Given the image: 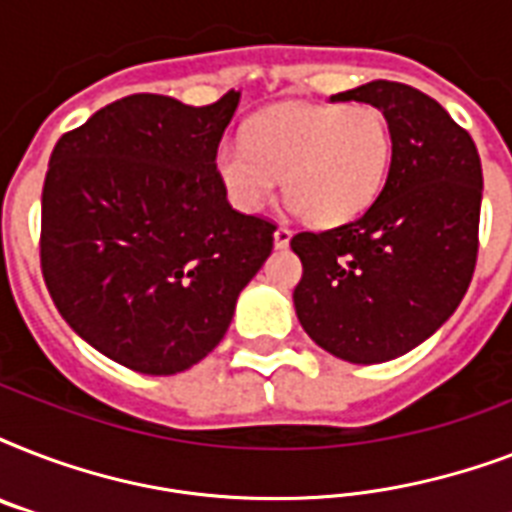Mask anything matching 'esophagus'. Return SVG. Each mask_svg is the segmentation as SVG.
Here are the masks:
<instances>
[{
  "label": "esophagus",
  "mask_w": 512,
  "mask_h": 512,
  "mask_svg": "<svg viewBox=\"0 0 512 512\" xmlns=\"http://www.w3.org/2000/svg\"><path fill=\"white\" fill-rule=\"evenodd\" d=\"M289 239H292V231H289L287 225H279L276 231H273V244L279 249H284L289 244Z\"/></svg>",
  "instance_id": "esophagus-1"
}]
</instances>
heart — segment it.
Returning <instances> with one entry per match:
<instances>
[{
	"instance_id": "heart-1",
	"label": "heart",
	"mask_w": 512,
	"mask_h": 512,
	"mask_svg": "<svg viewBox=\"0 0 512 512\" xmlns=\"http://www.w3.org/2000/svg\"><path fill=\"white\" fill-rule=\"evenodd\" d=\"M393 138L374 106H281L255 116L244 140L217 151L231 201L260 212L284 191L313 225H342L372 207L388 180Z\"/></svg>"
}]
</instances>
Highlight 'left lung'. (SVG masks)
Masks as SVG:
<instances>
[{"label": "left lung", "instance_id": "1", "mask_svg": "<svg viewBox=\"0 0 512 512\" xmlns=\"http://www.w3.org/2000/svg\"><path fill=\"white\" fill-rule=\"evenodd\" d=\"M332 100L380 108L393 162L364 215L292 236L303 263L295 311L332 356L380 364L433 335L468 292L484 175L468 130L409 84L377 79Z\"/></svg>", "mask_w": 512, "mask_h": 512}]
</instances>
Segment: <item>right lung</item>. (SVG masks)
<instances>
[{"mask_svg":"<svg viewBox=\"0 0 512 512\" xmlns=\"http://www.w3.org/2000/svg\"><path fill=\"white\" fill-rule=\"evenodd\" d=\"M239 106L140 92L52 148L39 263L60 316L116 364L175 374L228 332L276 223L228 204L217 146Z\"/></svg>","mask_w":512,"mask_h":512,"instance_id":"right-lung-1","label":"right lung"}]
</instances>
